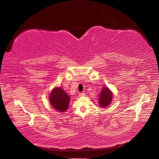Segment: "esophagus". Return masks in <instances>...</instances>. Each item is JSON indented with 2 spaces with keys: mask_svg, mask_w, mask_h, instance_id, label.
Returning a JSON list of instances; mask_svg holds the SVG:
<instances>
[{
  "mask_svg": "<svg viewBox=\"0 0 159 159\" xmlns=\"http://www.w3.org/2000/svg\"><path fill=\"white\" fill-rule=\"evenodd\" d=\"M79 95V96H84L86 94L84 93H80Z\"/></svg>",
  "mask_w": 159,
  "mask_h": 159,
  "instance_id": "obj_1",
  "label": "esophagus"
}]
</instances>
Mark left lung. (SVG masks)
Segmentation results:
<instances>
[{
  "mask_svg": "<svg viewBox=\"0 0 159 159\" xmlns=\"http://www.w3.org/2000/svg\"><path fill=\"white\" fill-rule=\"evenodd\" d=\"M112 93L108 89L107 87H103L101 91L100 98H99V104L101 107H107L111 102L112 100Z\"/></svg>",
  "mask_w": 159,
  "mask_h": 159,
  "instance_id": "8db88e82",
  "label": "left lung"
}]
</instances>
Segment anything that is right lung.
I'll list each match as a JSON object with an SVG mask.
<instances>
[{
	"label": "right lung",
	"mask_w": 159,
	"mask_h": 159,
	"mask_svg": "<svg viewBox=\"0 0 159 159\" xmlns=\"http://www.w3.org/2000/svg\"><path fill=\"white\" fill-rule=\"evenodd\" d=\"M49 101L55 109L60 112H63L69 107L70 97L61 88H56L53 90L50 94Z\"/></svg>",
	"instance_id": "add662e5"
}]
</instances>
